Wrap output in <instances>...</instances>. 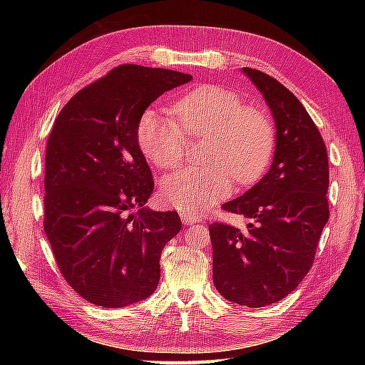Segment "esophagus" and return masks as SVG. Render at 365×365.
I'll use <instances>...</instances> for the list:
<instances>
[{
  "label": "esophagus",
  "mask_w": 365,
  "mask_h": 365,
  "mask_svg": "<svg viewBox=\"0 0 365 365\" xmlns=\"http://www.w3.org/2000/svg\"><path fill=\"white\" fill-rule=\"evenodd\" d=\"M180 220L183 221L185 226H192V224L200 221L196 215H191V213H180Z\"/></svg>",
  "instance_id": "34e87169"
}]
</instances>
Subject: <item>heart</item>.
Returning <instances> with one entry per match:
<instances>
[{"mask_svg": "<svg viewBox=\"0 0 365 365\" xmlns=\"http://www.w3.org/2000/svg\"><path fill=\"white\" fill-rule=\"evenodd\" d=\"M175 119L147 110L138 123V144L155 166L170 169L187 153V135L202 138V166L177 170L163 178L161 195L183 213H204L240 185L257 180L274 150V127L268 115L247 108L218 86H200L174 106Z\"/></svg>", "mask_w": 365, "mask_h": 365, "instance_id": "obj_1", "label": "heart"}]
</instances>
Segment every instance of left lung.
Segmentation results:
<instances>
[{"label": "left lung", "instance_id": "8db88e82", "mask_svg": "<svg viewBox=\"0 0 365 365\" xmlns=\"http://www.w3.org/2000/svg\"><path fill=\"white\" fill-rule=\"evenodd\" d=\"M273 114L276 149L268 173L245 195L222 205L250 220L246 232L210 226L213 282L227 301L274 304L311 269L329 218L328 153L306 108L273 76L243 67Z\"/></svg>", "mask_w": 365, "mask_h": 365}]
</instances>
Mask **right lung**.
<instances>
[{
    "label": "right lung",
    "instance_id": "right-lung-1",
    "mask_svg": "<svg viewBox=\"0 0 365 365\" xmlns=\"http://www.w3.org/2000/svg\"><path fill=\"white\" fill-rule=\"evenodd\" d=\"M192 76L123 64L75 94L46 143L43 229L61 273L96 306L125 307L160 282L177 212L145 207L153 178L138 123L161 94Z\"/></svg>",
    "mask_w": 365,
    "mask_h": 365
}]
</instances>
